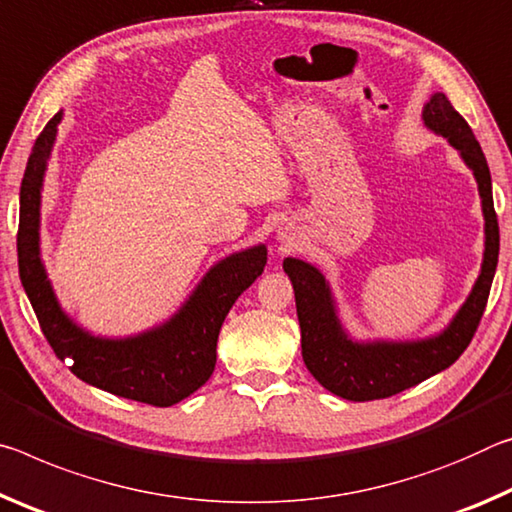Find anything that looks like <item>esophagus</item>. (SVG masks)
Returning a JSON list of instances; mask_svg holds the SVG:
<instances>
[{
  "label": "esophagus",
  "instance_id": "esophagus-1",
  "mask_svg": "<svg viewBox=\"0 0 512 512\" xmlns=\"http://www.w3.org/2000/svg\"><path fill=\"white\" fill-rule=\"evenodd\" d=\"M281 238H286V236H283V233H281Z\"/></svg>",
  "mask_w": 512,
  "mask_h": 512
}]
</instances>
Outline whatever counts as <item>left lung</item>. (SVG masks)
<instances>
[{
	"instance_id": "obj_1",
	"label": "left lung",
	"mask_w": 512,
	"mask_h": 512,
	"mask_svg": "<svg viewBox=\"0 0 512 512\" xmlns=\"http://www.w3.org/2000/svg\"><path fill=\"white\" fill-rule=\"evenodd\" d=\"M424 127L447 138L479 183L485 220V251L481 274L454 320L438 335L424 340H351L345 331L329 281L315 265L286 258L283 270L295 288L301 329V356L326 390L349 401L385 399L447 370L467 349L479 326L499 261V224L492 201V179L479 140L445 92H435L422 111Z\"/></svg>"
}]
</instances>
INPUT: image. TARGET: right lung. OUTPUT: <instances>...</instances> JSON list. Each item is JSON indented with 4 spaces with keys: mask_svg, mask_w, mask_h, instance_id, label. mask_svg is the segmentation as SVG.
Instances as JSON below:
<instances>
[{
    "mask_svg": "<svg viewBox=\"0 0 512 512\" xmlns=\"http://www.w3.org/2000/svg\"><path fill=\"white\" fill-rule=\"evenodd\" d=\"M61 120L63 111L38 136L20 188L18 265L24 292L54 354L70 358V370L81 381L149 406L179 404L211 379L224 317L263 274L267 249L256 245L222 258L204 274L186 304L154 329L129 338H102L81 329L58 304L40 258V195Z\"/></svg>",
    "mask_w": 512,
    "mask_h": 512,
    "instance_id": "obj_1",
    "label": "right lung"
}]
</instances>
